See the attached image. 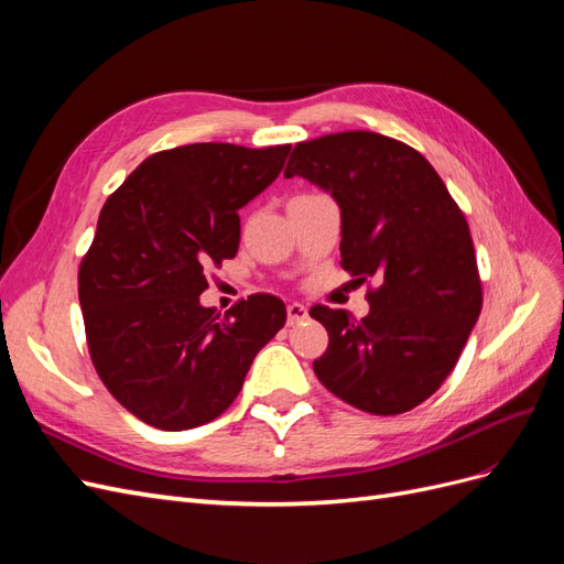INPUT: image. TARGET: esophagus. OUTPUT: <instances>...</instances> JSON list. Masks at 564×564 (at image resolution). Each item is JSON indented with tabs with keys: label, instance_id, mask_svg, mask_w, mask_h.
I'll return each mask as SVG.
<instances>
[{
	"label": "esophagus",
	"instance_id": "34e87169",
	"mask_svg": "<svg viewBox=\"0 0 564 564\" xmlns=\"http://www.w3.org/2000/svg\"><path fill=\"white\" fill-rule=\"evenodd\" d=\"M303 319H308V308H305L303 303H289L286 305V322L294 327V324H299Z\"/></svg>",
	"mask_w": 564,
	"mask_h": 564
}]
</instances>
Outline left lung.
Here are the masks:
<instances>
[{"mask_svg": "<svg viewBox=\"0 0 564 564\" xmlns=\"http://www.w3.org/2000/svg\"><path fill=\"white\" fill-rule=\"evenodd\" d=\"M284 176L334 197L340 265L360 282L379 280L362 319L311 308L329 332L317 379L362 412H409L449 377L482 311L464 214L421 152L371 131L296 143Z\"/></svg>", "mask_w": 564, "mask_h": 564, "instance_id": "1", "label": "left lung"}]
</instances>
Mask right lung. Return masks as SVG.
Returning a JSON list of instances; mask_svg holds the SVG:
<instances>
[{"instance_id": "obj_1", "label": "right lung", "mask_w": 564, "mask_h": 564, "mask_svg": "<svg viewBox=\"0 0 564 564\" xmlns=\"http://www.w3.org/2000/svg\"><path fill=\"white\" fill-rule=\"evenodd\" d=\"M292 145L193 143L162 150L108 197L79 265L94 367L112 398L152 429L220 416L253 357L286 322L278 296L204 308V272L240 247V212L275 181Z\"/></svg>"}]
</instances>
